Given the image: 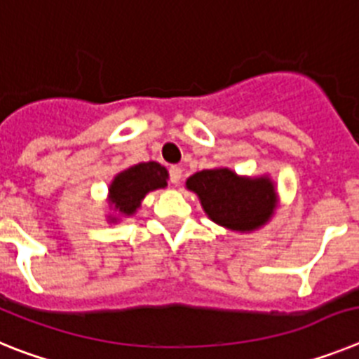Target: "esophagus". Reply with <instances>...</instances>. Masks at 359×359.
<instances>
[{"instance_id":"esophagus-1","label":"esophagus","mask_w":359,"mask_h":359,"mask_svg":"<svg viewBox=\"0 0 359 359\" xmlns=\"http://www.w3.org/2000/svg\"><path fill=\"white\" fill-rule=\"evenodd\" d=\"M180 179H182V170L180 166H171L170 168V180L171 184H180Z\"/></svg>"}]
</instances>
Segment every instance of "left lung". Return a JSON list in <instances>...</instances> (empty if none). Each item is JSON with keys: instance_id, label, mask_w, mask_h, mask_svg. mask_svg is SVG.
<instances>
[{"instance_id": "1", "label": "left lung", "mask_w": 359, "mask_h": 359, "mask_svg": "<svg viewBox=\"0 0 359 359\" xmlns=\"http://www.w3.org/2000/svg\"><path fill=\"white\" fill-rule=\"evenodd\" d=\"M186 188L197 195L208 218L236 233L257 231L278 208V193L269 175L245 177L229 168H211L193 173Z\"/></svg>"}]
</instances>
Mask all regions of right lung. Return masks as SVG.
I'll list each match as a JSON object with an SVG mask.
<instances>
[{
    "label": "right lung",
    "instance_id": "obj_1",
    "mask_svg": "<svg viewBox=\"0 0 359 359\" xmlns=\"http://www.w3.org/2000/svg\"><path fill=\"white\" fill-rule=\"evenodd\" d=\"M170 173L158 162H139L114 177L108 188L110 222H119L123 217H133L149 191L168 186Z\"/></svg>",
    "mask_w": 359,
    "mask_h": 359
}]
</instances>
